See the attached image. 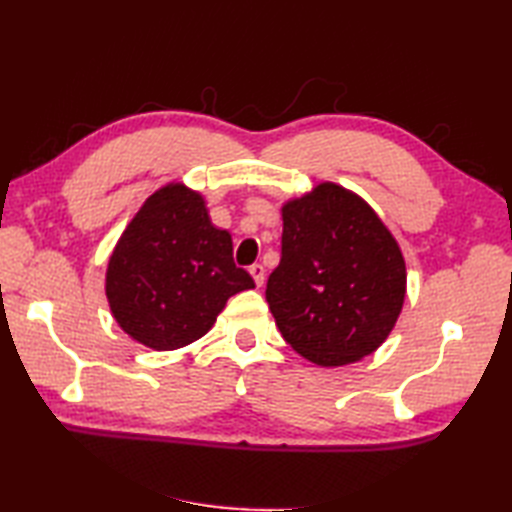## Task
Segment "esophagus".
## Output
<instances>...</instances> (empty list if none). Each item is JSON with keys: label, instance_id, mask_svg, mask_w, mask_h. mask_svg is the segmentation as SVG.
<instances>
[{"label": "esophagus", "instance_id": "34e87169", "mask_svg": "<svg viewBox=\"0 0 512 512\" xmlns=\"http://www.w3.org/2000/svg\"><path fill=\"white\" fill-rule=\"evenodd\" d=\"M248 273L253 275V279H255V284L257 286H264V275H266V270H264V266L262 264H253L248 268Z\"/></svg>", "mask_w": 512, "mask_h": 512}]
</instances>
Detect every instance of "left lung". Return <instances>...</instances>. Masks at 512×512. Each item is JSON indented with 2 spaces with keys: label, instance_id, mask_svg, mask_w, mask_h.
I'll return each instance as SVG.
<instances>
[{
  "label": "left lung",
  "instance_id": "8db88e82",
  "mask_svg": "<svg viewBox=\"0 0 512 512\" xmlns=\"http://www.w3.org/2000/svg\"><path fill=\"white\" fill-rule=\"evenodd\" d=\"M281 259L266 301L286 343L321 367L378 350L407 288L400 246L363 198L323 182L281 209Z\"/></svg>",
  "mask_w": 512,
  "mask_h": 512
}]
</instances>
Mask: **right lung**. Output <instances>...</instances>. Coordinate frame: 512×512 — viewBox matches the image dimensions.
<instances>
[{
    "label": "right lung",
    "instance_id": "obj_1",
    "mask_svg": "<svg viewBox=\"0 0 512 512\" xmlns=\"http://www.w3.org/2000/svg\"><path fill=\"white\" fill-rule=\"evenodd\" d=\"M250 288L253 277L233 262L231 233L211 224L202 195L182 182L149 195L105 275L116 323L158 352L198 341L228 297Z\"/></svg>",
    "mask_w": 512,
    "mask_h": 512
}]
</instances>
